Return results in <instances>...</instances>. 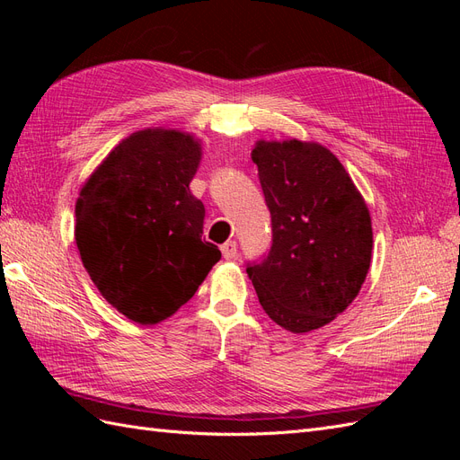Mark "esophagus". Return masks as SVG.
Listing matches in <instances>:
<instances>
[{
    "mask_svg": "<svg viewBox=\"0 0 460 460\" xmlns=\"http://www.w3.org/2000/svg\"><path fill=\"white\" fill-rule=\"evenodd\" d=\"M220 252H222V257H225L226 261H232V259L238 257V243H235L234 240H230V242H226L225 245L220 247Z\"/></svg>",
    "mask_w": 460,
    "mask_h": 460,
    "instance_id": "34e87169",
    "label": "esophagus"
}]
</instances>
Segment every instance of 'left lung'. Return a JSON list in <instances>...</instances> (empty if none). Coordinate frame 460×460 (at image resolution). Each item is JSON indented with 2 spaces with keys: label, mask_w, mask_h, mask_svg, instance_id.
Masks as SVG:
<instances>
[{
  "label": "left lung",
  "mask_w": 460,
  "mask_h": 460,
  "mask_svg": "<svg viewBox=\"0 0 460 460\" xmlns=\"http://www.w3.org/2000/svg\"><path fill=\"white\" fill-rule=\"evenodd\" d=\"M252 159L272 220L269 255L247 264L261 307L294 333L323 328L349 307L368 274V207L324 146L261 140Z\"/></svg>",
  "instance_id": "left-lung-1"
}]
</instances>
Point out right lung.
I'll return each mask as SVG.
<instances>
[{
	"label": "right lung",
	"instance_id": "obj_1",
	"mask_svg": "<svg viewBox=\"0 0 460 460\" xmlns=\"http://www.w3.org/2000/svg\"><path fill=\"white\" fill-rule=\"evenodd\" d=\"M199 161L191 134L147 128L122 140L80 190V259L100 294L137 324L172 316L220 259L190 191Z\"/></svg>",
	"mask_w": 460,
	"mask_h": 460
}]
</instances>
